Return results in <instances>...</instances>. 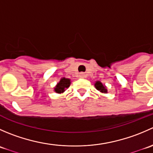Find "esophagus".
Wrapping results in <instances>:
<instances>
[{
  "instance_id": "obj_1",
  "label": "esophagus",
  "mask_w": 153,
  "mask_h": 153,
  "mask_svg": "<svg viewBox=\"0 0 153 153\" xmlns=\"http://www.w3.org/2000/svg\"><path fill=\"white\" fill-rule=\"evenodd\" d=\"M79 77L80 78H85L86 74L84 73V72H81V73L79 74Z\"/></svg>"
}]
</instances>
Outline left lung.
I'll return each instance as SVG.
<instances>
[{
  "label": "left lung",
  "instance_id": "1",
  "mask_svg": "<svg viewBox=\"0 0 153 153\" xmlns=\"http://www.w3.org/2000/svg\"><path fill=\"white\" fill-rule=\"evenodd\" d=\"M95 86L98 91H100V92H102V93H106V92H107V89H106L105 86L103 85V84L101 81H96V82L95 83Z\"/></svg>",
  "mask_w": 153,
  "mask_h": 153
}]
</instances>
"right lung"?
<instances>
[{
    "label": "right lung",
    "instance_id": "add662e5",
    "mask_svg": "<svg viewBox=\"0 0 153 153\" xmlns=\"http://www.w3.org/2000/svg\"><path fill=\"white\" fill-rule=\"evenodd\" d=\"M70 79L66 78H62L60 80L59 82L57 84V85L55 86L54 91H55L56 93H63V92L65 91V89L70 86Z\"/></svg>",
    "mask_w": 153,
    "mask_h": 153
}]
</instances>
